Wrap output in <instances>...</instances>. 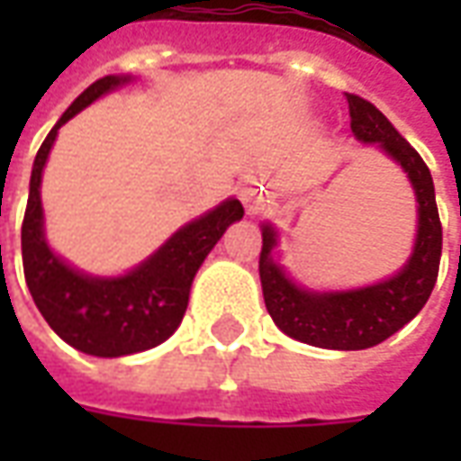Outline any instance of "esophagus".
<instances>
[{
  "label": "esophagus",
  "mask_w": 461,
  "mask_h": 461,
  "mask_svg": "<svg viewBox=\"0 0 461 461\" xmlns=\"http://www.w3.org/2000/svg\"><path fill=\"white\" fill-rule=\"evenodd\" d=\"M244 197H247V194H244ZM247 212H249V214H254V212H257V204H254V202H249V204H247Z\"/></svg>",
  "instance_id": "34e87169"
}]
</instances>
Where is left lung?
<instances>
[{"mask_svg":"<svg viewBox=\"0 0 461 461\" xmlns=\"http://www.w3.org/2000/svg\"><path fill=\"white\" fill-rule=\"evenodd\" d=\"M350 131L363 145L375 148L402 167L417 202V234L412 254L387 279L343 291L306 289L274 261L279 231L261 224L259 276L267 311L286 336L329 350H363L390 339L415 319L435 289L442 257V224L435 182L425 160L393 128V122L360 95L346 94Z\"/></svg>","mask_w":461,"mask_h":461,"instance_id":"left-lung-1","label":"left lung"}]
</instances>
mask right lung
Returning <instances> with one entry per match:
<instances>
[{"mask_svg":"<svg viewBox=\"0 0 461 461\" xmlns=\"http://www.w3.org/2000/svg\"><path fill=\"white\" fill-rule=\"evenodd\" d=\"M132 76H104L66 108L36 152L24 224L22 261L26 286L46 323L68 346L95 357H121L160 346L182 323L194 274L230 224L244 217L240 200L227 197L214 210L172 234L148 259L121 276H94L61 259L46 241L41 175L59 128L101 95L128 86Z\"/></svg>","mask_w":461,"mask_h":461,"instance_id":"right-lung-1","label":"right lung"}]
</instances>
